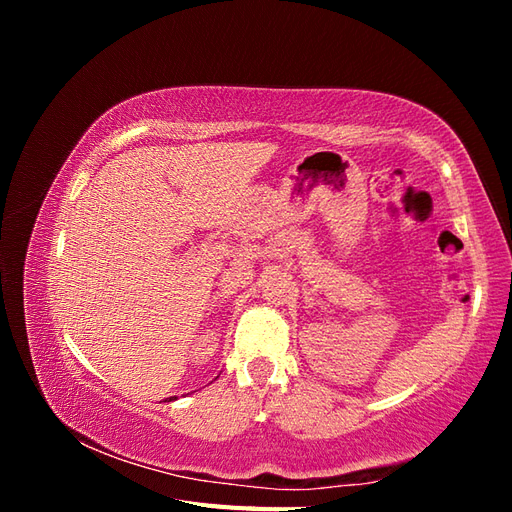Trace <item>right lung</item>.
<instances>
[{
    "instance_id": "right-lung-1",
    "label": "right lung",
    "mask_w": 512,
    "mask_h": 512,
    "mask_svg": "<svg viewBox=\"0 0 512 512\" xmlns=\"http://www.w3.org/2000/svg\"><path fill=\"white\" fill-rule=\"evenodd\" d=\"M173 399H177V397H168V401H173Z\"/></svg>"
}]
</instances>
